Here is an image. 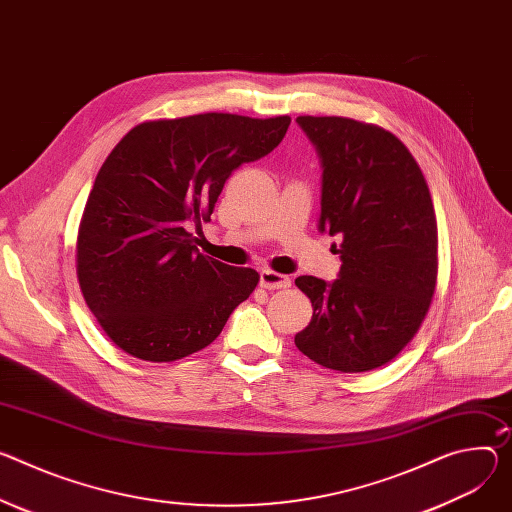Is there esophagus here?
Segmentation results:
<instances>
[{
  "instance_id": "obj_1",
  "label": "esophagus",
  "mask_w": 512,
  "mask_h": 512,
  "mask_svg": "<svg viewBox=\"0 0 512 512\" xmlns=\"http://www.w3.org/2000/svg\"><path fill=\"white\" fill-rule=\"evenodd\" d=\"M259 284L261 288L265 290H284V288H290L292 286V280L288 275L284 273H277V271H271V269H263L259 273Z\"/></svg>"
}]
</instances>
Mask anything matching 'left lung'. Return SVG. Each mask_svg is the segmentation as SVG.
Returning a JSON list of instances; mask_svg holds the SVG:
<instances>
[{
    "mask_svg": "<svg viewBox=\"0 0 512 512\" xmlns=\"http://www.w3.org/2000/svg\"><path fill=\"white\" fill-rule=\"evenodd\" d=\"M296 122L322 163L318 230L341 237L343 265L331 284L296 280L314 310L294 343L322 367L359 374L392 361L429 312L435 208L421 167L392 132L343 116Z\"/></svg>",
    "mask_w": 512,
    "mask_h": 512,
    "instance_id": "1",
    "label": "left lung"
}]
</instances>
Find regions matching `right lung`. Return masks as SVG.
<instances>
[{"instance_id": "1", "label": "right lung", "mask_w": 512, "mask_h": 512, "mask_svg": "<svg viewBox=\"0 0 512 512\" xmlns=\"http://www.w3.org/2000/svg\"><path fill=\"white\" fill-rule=\"evenodd\" d=\"M290 116L196 114L134 126L89 192L77 237L85 304L124 353L175 361L208 347L259 284L196 247L230 173L282 143Z\"/></svg>"}]
</instances>
